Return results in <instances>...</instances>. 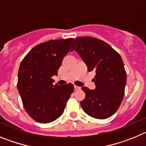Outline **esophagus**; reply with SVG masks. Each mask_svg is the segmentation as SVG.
<instances>
[{
  "mask_svg": "<svg viewBox=\"0 0 146 146\" xmlns=\"http://www.w3.org/2000/svg\"><path fill=\"white\" fill-rule=\"evenodd\" d=\"M81 88L80 87H78V86H74V90L75 91H79V90H80Z\"/></svg>",
  "mask_w": 146,
  "mask_h": 146,
  "instance_id": "1",
  "label": "esophagus"
}]
</instances>
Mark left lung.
Returning <instances> with one entry per match:
<instances>
[{
  "label": "left lung",
  "mask_w": 146,
  "mask_h": 146,
  "mask_svg": "<svg viewBox=\"0 0 146 146\" xmlns=\"http://www.w3.org/2000/svg\"><path fill=\"white\" fill-rule=\"evenodd\" d=\"M88 66V71L96 72V88L82 87L86 94L80 102L85 113L97 119L112 116L119 108L123 99L126 72L121 55L110 45L91 36L78 37L72 44Z\"/></svg>",
  "instance_id": "left-lung-1"
}]
</instances>
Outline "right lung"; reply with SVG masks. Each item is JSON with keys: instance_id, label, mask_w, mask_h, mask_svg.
<instances>
[{"instance_id": "obj_1", "label": "right lung", "mask_w": 146, "mask_h": 146, "mask_svg": "<svg viewBox=\"0 0 146 146\" xmlns=\"http://www.w3.org/2000/svg\"><path fill=\"white\" fill-rule=\"evenodd\" d=\"M73 40L62 38L38 44L30 50L20 64L18 91L25 111L38 123H50L58 118L74 91V86L71 83L54 86L52 78L58 74Z\"/></svg>"}]
</instances>
